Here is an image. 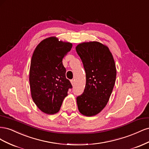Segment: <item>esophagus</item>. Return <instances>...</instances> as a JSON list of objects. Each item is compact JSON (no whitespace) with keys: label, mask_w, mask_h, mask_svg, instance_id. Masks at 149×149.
Masks as SVG:
<instances>
[{"label":"esophagus","mask_w":149,"mask_h":149,"mask_svg":"<svg viewBox=\"0 0 149 149\" xmlns=\"http://www.w3.org/2000/svg\"><path fill=\"white\" fill-rule=\"evenodd\" d=\"M71 84H72V85L74 86V83H75V82H74V79H72V80H71Z\"/></svg>","instance_id":"1"}]
</instances>
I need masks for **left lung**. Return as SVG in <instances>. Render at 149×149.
<instances>
[{"instance_id": "left-lung-1", "label": "left lung", "mask_w": 149, "mask_h": 149, "mask_svg": "<svg viewBox=\"0 0 149 149\" xmlns=\"http://www.w3.org/2000/svg\"><path fill=\"white\" fill-rule=\"evenodd\" d=\"M86 72L83 93L76 98L78 110L85 116H95L109 101L116 78V68L109 48L98 42H83L76 47Z\"/></svg>"}]
</instances>
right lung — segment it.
<instances>
[{"label": "right lung", "instance_id": "1", "mask_svg": "<svg viewBox=\"0 0 149 149\" xmlns=\"http://www.w3.org/2000/svg\"><path fill=\"white\" fill-rule=\"evenodd\" d=\"M72 46L71 43L51 37L42 40L33 52L29 73L31 96L44 113L59 111L68 91L72 88L62 63Z\"/></svg>", "mask_w": 149, "mask_h": 149}]
</instances>
